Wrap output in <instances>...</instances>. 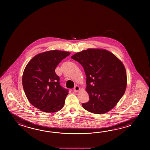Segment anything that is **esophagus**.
Wrapping results in <instances>:
<instances>
[{
	"label": "esophagus",
	"instance_id": "esophagus-1",
	"mask_svg": "<svg viewBox=\"0 0 150 150\" xmlns=\"http://www.w3.org/2000/svg\"><path fill=\"white\" fill-rule=\"evenodd\" d=\"M80 89V88L79 87L76 85V86L74 87V92L76 93L78 92H79V91Z\"/></svg>",
	"mask_w": 150,
	"mask_h": 150
}]
</instances>
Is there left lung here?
<instances>
[{
	"instance_id": "left-lung-1",
	"label": "left lung",
	"mask_w": 150,
	"mask_h": 150,
	"mask_svg": "<svg viewBox=\"0 0 150 150\" xmlns=\"http://www.w3.org/2000/svg\"><path fill=\"white\" fill-rule=\"evenodd\" d=\"M81 64L86 76L89 100L83 107L93 114H105L113 108L125 94L127 72L115 54L105 49H88L71 56Z\"/></svg>"
}]
</instances>
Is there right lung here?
I'll use <instances>...</instances> for the list:
<instances>
[{
  "label": "right lung",
  "instance_id": "1",
  "mask_svg": "<svg viewBox=\"0 0 150 150\" xmlns=\"http://www.w3.org/2000/svg\"><path fill=\"white\" fill-rule=\"evenodd\" d=\"M70 52L50 50L36 54L26 65L23 75V88L29 101L36 108L54 112L64 107L69 91L60 85L55 69Z\"/></svg>",
  "mask_w": 150,
  "mask_h": 150
}]
</instances>
